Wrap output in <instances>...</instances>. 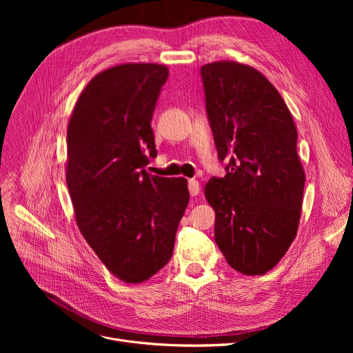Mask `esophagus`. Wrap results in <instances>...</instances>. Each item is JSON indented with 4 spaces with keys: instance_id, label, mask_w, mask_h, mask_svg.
I'll return each instance as SVG.
<instances>
[{
    "instance_id": "1",
    "label": "esophagus",
    "mask_w": 353,
    "mask_h": 353,
    "mask_svg": "<svg viewBox=\"0 0 353 353\" xmlns=\"http://www.w3.org/2000/svg\"><path fill=\"white\" fill-rule=\"evenodd\" d=\"M189 192L192 196H197L200 193V184L197 180H194V179L189 180Z\"/></svg>"
}]
</instances>
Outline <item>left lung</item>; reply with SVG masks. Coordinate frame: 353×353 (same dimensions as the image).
I'll use <instances>...</instances> for the list:
<instances>
[{
    "label": "left lung",
    "mask_w": 353,
    "mask_h": 353,
    "mask_svg": "<svg viewBox=\"0 0 353 353\" xmlns=\"http://www.w3.org/2000/svg\"><path fill=\"white\" fill-rule=\"evenodd\" d=\"M206 114L225 177L205 194L214 209V240L228 263L263 274L285 256L298 232L305 172L290 111L257 70L233 61L200 68Z\"/></svg>",
    "instance_id": "8db88e82"
}]
</instances>
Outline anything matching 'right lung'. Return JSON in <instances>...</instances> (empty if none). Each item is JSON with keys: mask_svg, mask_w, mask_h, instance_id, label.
<instances>
[{"mask_svg": "<svg viewBox=\"0 0 353 353\" xmlns=\"http://www.w3.org/2000/svg\"><path fill=\"white\" fill-rule=\"evenodd\" d=\"M169 70L123 64L92 79L67 130V188L80 232L105 268L140 283L172 259L188 180L145 173L152 120Z\"/></svg>", "mask_w": 353, "mask_h": 353, "instance_id": "1", "label": "right lung"}]
</instances>
